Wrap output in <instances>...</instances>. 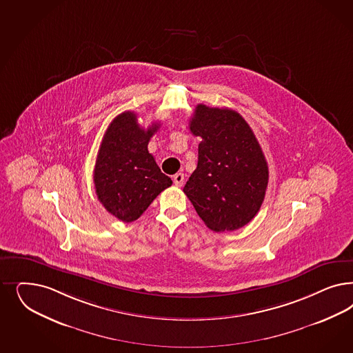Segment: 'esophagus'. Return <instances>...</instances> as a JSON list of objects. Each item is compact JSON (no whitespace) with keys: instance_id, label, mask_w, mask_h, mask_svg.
I'll return each mask as SVG.
<instances>
[{"instance_id":"obj_1","label":"esophagus","mask_w":353,"mask_h":353,"mask_svg":"<svg viewBox=\"0 0 353 353\" xmlns=\"http://www.w3.org/2000/svg\"><path fill=\"white\" fill-rule=\"evenodd\" d=\"M172 181H174L175 185L182 187L183 182H184V175H183L182 172H178V174H175V175L172 176Z\"/></svg>"}]
</instances>
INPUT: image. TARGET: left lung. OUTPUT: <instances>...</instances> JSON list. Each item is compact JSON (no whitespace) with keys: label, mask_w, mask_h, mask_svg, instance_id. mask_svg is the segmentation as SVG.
Listing matches in <instances>:
<instances>
[{"label":"left lung","mask_w":353,"mask_h":353,"mask_svg":"<svg viewBox=\"0 0 353 353\" xmlns=\"http://www.w3.org/2000/svg\"><path fill=\"white\" fill-rule=\"evenodd\" d=\"M190 130L201 143L197 168L183 192L210 230L245 226L259 213L269 182L268 162L252 128L235 110L199 103Z\"/></svg>","instance_id":"8db88e82"}]
</instances>
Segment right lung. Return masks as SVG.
Returning <instances> with one entry per match:
<instances>
[{"mask_svg": "<svg viewBox=\"0 0 353 353\" xmlns=\"http://www.w3.org/2000/svg\"><path fill=\"white\" fill-rule=\"evenodd\" d=\"M159 125L145 130L137 123V114L125 112L114 118L103 135L93 171L94 188L103 208L123 222L137 221L172 184L148 152Z\"/></svg>", "mask_w": 353, "mask_h": 353, "instance_id": "add662e5", "label": "right lung"}]
</instances>
